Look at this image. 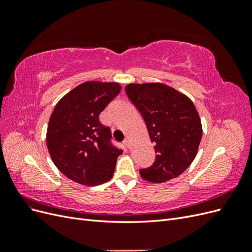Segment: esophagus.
<instances>
[{"mask_svg": "<svg viewBox=\"0 0 252 252\" xmlns=\"http://www.w3.org/2000/svg\"><path fill=\"white\" fill-rule=\"evenodd\" d=\"M123 143H124V145H125L127 148H130L131 147V142H130V140H129V139H126Z\"/></svg>", "mask_w": 252, "mask_h": 252, "instance_id": "34e87169", "label": "esophagus"}]
</instances>
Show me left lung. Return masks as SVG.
Listing matches in <instances>:
<instances>
[{
  "label": "left lung",
  "mask_w": 252,
  "mask_h": 252,
  "mask_svg": "<svg viewBox=\"0 0 252 252\" xmlns=\"http://www.w3.org/2000/svg\"><path fill=\"white\" fill-rule=\"evenodd\" d=\"M125 91L145 121L156 161L140 170L142 179L165 183L179 177L193 162L202 139V124L194 104L162 83L128 84Z\"/></svg>",
  "instance_id": "1"
}]
</instances>
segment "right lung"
<instances>
[{
	"label": "right lung",
	"instance_id": "right-lung-1",
	"mask_svg": "<svg viewBox=\"0 0 252 252\" xmlns=\"http://www.w3.org/2000/svg\"><path fill=\"white\" fill-rule=\"evenodd\" d=\"M119 83L88 81L65 94L53 109L46 143L57 168L85 186L108 182L123 150L111 144L98 116L121 91Z\"/></svg>",
	"mask_w": 252,
	"mask_h": 252
}]
</instances>
